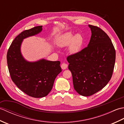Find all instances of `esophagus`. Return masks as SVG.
I'll return each mask as SVG.
<instances>
[{"label": "esophagus", "mask_w": 124, "mask_h": 124, "mask_svg": "<svg viewBox=\"0 0 124 124\" xmlns=\"http://www.w3.org/2000/svg\"><path fill=\"white\" fill-rule=\"evenodd\" d=\"M61 68L63 70H65L67 68L68 64H66V63H62L61 64Z\"/></svg>", "instance_id": "1"}]
</instances>
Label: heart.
Returning <instances> with one entry per match:
<instances>
[{"mask_svg": "<svg viewBox=\"0 0 124 124\" xmlns=\"http://www.w3.org/2000/svg\"><path fill=\"white\" fill-rule=\"evenodd\" d=\"M83 41V37L80 33H77L74 36L71 32H67L60 37L57 44L60 47H65L69 45V51L70 53L74 54L80 51Z\"/></svg>", "mask_w": 124, "mask_h": 124, "instance_id": "1", "label": "heart"}]
</instances>
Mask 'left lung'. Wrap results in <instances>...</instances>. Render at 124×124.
Returning a JSON list of instances; mask_svg holds the SVG:
<instances>
[{
  "instance_id": "left-lung-1",
  "label": "left lung",
  "mask_w": 124,
  "mask_h": 124,
  "mask_svg": "<svg viewBox=\"0 0 124 124\" xmlns=\"http://www.w3.org/2000/svg\"><path fill=\"white\" fill-rule=\"evenodd\" d=\"M88 27L92 35L87 47L67 59L74 88L84 96L92 95L107 85L116 60L115 49L107 34L96 26Z\"/></svg>"
}]
</instances>
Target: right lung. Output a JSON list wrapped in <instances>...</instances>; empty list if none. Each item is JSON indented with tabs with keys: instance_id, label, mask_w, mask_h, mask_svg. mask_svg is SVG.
Wrapping results in <instances>:
<instances>
[{
	"instance_id": "add662e5",
	"label": "right lung",
	"mask_w": 124,
	"mask_h": 124,
	"mask_svg": "<svg viewBox=\"0 0 124 124\" xmlns=\"http://www.w3.org/2000/svg\"><path fill=\"white\" fill-rule=\"evenodd\" d=\"M37 26L23 31L13 41L7 54V61L12 81L28 95L40 98L51 91L56 76L62 71L60 61L41 59L36 62L25 60L21 52L23 40L43 30Z\"/></svg>"
}]
</instances>
